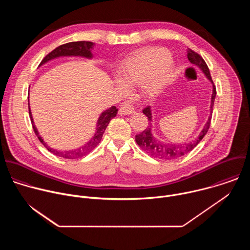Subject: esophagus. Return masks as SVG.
Wrapping results in <instances>:
<instances>
[{
    "mask_svg": "<svg viewBox=\"0 0 250 250\" xmlns=\"http://www.w3.org/2000/svg\"><path fill=\"white\" fill-rule=\"evenodd\" d=\"M134 108L130 104H122L120 106V110H119V114L121 116H127V115H130V114H133L134 113Z\"/></svg>",
    "mask_w": 250,
    "mask_h": 250,
    "instance_id": "1",
    "label": "esophagus"
}]
</instances>
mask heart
Segmentation results:
<instances>
[{
	"label": "heart",
	"mask_w": 250,
	"mask_h": 250,
	"mask_svg": "<svg viewBox=\"0 0 250 250\" xmlns=\"http://www.w3.org/2000/svg\"><path fill=\"white\" fill-rule=\"evenodd\" d=\"M174 64L167 51L162 48L139 50L125 58L120 69L117 83L122 91L127 87L145 85L147 97L159 96L172 81Z\"/></svg>",
	"instance_id": "b5f03b06"
}]
</instances>
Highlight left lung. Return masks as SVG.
Segmentation results:
<instances>
[{"label": "left lung", "instance_id": "8db88e82", "mask_svg": "<svg viewBox=\"0 0 250 250\" xmlns=\"http://www.w3.org/2000/svg\"><path fill=\"white\" fill-rule=\"evenodd\" d=\"M188 59L189 61L197 66L206 78L211 83L212 85V92H211V97H210V105H209V116L205 124L203 129L199 133V135L194 138V140L189 141V142H182V144H178V142H164L156 138L153 133H152V111L150 106H147L144 110V114L147 117L148 119V127H146L144 131L139 134L135 135V141L136 144L140 146V148L146 151L147 154L154 158H159V159H164V160H171V159H176L178 157H181L182 155L190 152L193 150L198 145L199 142L203 139V137L206 135V133L208 130L209 125H210V120H211V113H212V106L213 103H215V98H216V87L213 85V82L211 80L210 74H209V70L205 62V60L195 51L189 49L188 50Z\"/></svg>", "mask_w": 250, "mask_h": 250}]
</instances>
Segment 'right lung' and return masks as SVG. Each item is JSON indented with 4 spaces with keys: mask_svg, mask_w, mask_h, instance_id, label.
Wrapping results in <instances>:
<instances>
[{
    "mask_svg": "<svg viewBox=\"0 0 250 250\" xmlns=\"http://www.w3.org/2000/svg\"><path fill=\"white\" fill-rule=\"evenodd\" d=\"M94 46H95V43H93L91 42H73L65 43L63 45L56 47L53 51H51L49 54H47L43 58V60L40 64V66L47 63L48 61L59 58V57H83V58H87V59H92L93 58L92 50H93ZM28 113H29V118H30L31 125H32L35 134H37L40 141L47 148L48 151H50L51 153H53L56 156L63 157L66 159H76V158H80V157L88 154L100 144V141L103 137V134H104L106 126H108L110 121L117 116L118 109L115 105H112L111 108H109L108 110L102 112V114L100 115V117L97 121L96 131H95L93 137L89 141H87L86 144L83 145L82 146L75 148V149H71V150H58V149H54V148L50 147L44 141V139L42 137L37 126H35V125H34L32 114H31L30 108H29V103H28Z\"/></svg>",
    "mask_w": 250,
    "mask_h": 250,
    "instance_id": "add662e5",
    "label": "right lung"
}]
</instances>
